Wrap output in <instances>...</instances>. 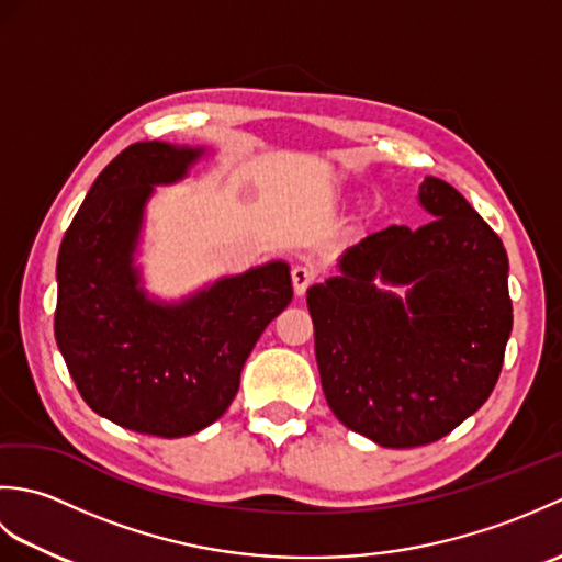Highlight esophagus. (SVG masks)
Listing matches in <instances>:
<instances>
[{
	"label": "esophagus",
	"mask_w": 562,
	"mask_h": 562,
	"mask_svg": "<svg viewBox=\"0 0 562 562\" xmlns=\"http://www.w3.org/2000/svg\"><path fill=\"white\" fill-rule=\"evenodd\" d=\"M318 278V272L314 266H294L292 268V284L296 294H304L308 288H312L314 280Z\"/></svg>",
	"instance_id": "obj_1"
}]
</instances>
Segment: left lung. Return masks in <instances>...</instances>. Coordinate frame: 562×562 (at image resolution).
<instances>
[{"label":"left lung","mask_w":562,"mask_h":562,"mask_svg":"<svg viewBox=\"0 0 562 562\" xmlns=\"http://www.w3.org/2000/svg\"><path fill=\"white\" fill-rule=\"evenodd\" d=\"M429 222L386 226L306 292L326 401L352 432L413 449L491 396L512 333L507 250L457 188L425 178ZM411 283L406 302L373 280Z\"/></svg>","instance_id":"1"}]
</instances>
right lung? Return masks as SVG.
<instances>
[{
	"mask_svg": "<svg viewBox=\"0 0 562 562\" xmlns=\"http://www.w3.org/2000/svg\"><path fill=\"white\" fill-rule=\"evenodd\" d=\"M200 149L137 142L105 166L57 254L55 338L91 411L154 437H186L229 408L246 357L292 302L284 262L226 278L178 306L137 288L133 250L151 186Z\"/></svg>",
	"mask_w": 562,
	"mask_h": 562,
	"instance_id": "add662e5",
	"label": "right lung"
}]
</instances>
